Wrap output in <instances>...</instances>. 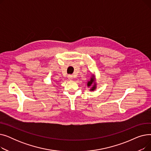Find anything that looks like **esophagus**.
<instances>
[{
	"label": "esophagus",
	"mask_w": 151,
	"mask_h": 151,
	"mask_svg": "<svg viewBox=\"0 0 151 151\" xmlns=\"http://www.w3.org/2000/svg\"><path fill=\"white\" fill-rule=\"evenodd\" d=\"M68 78L70 80H72V79H73V76H72V75H68Z\"/></svg>",
	"instance_id": "esophagus-1"
}]
</instances>
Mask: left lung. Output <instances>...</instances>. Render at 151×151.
<instances>
[{
    "label": "left lung",
    "instance_id": "8db88e82",
    "mask_svg": "<svg viewBox=\"0 0 151 151\" xmlns=\"http://www.w3.org/2000/svg\"><path fill=\"white\" fill-rule=\"evenodd\" d=\"M94 81V80H93V78H91V81H89V82H88V86H91V85L92 84V83ZM95 88H96V84H95L93 87H92V88L91 89V91H93L94 89H95Z\"/></svg>",
    "mask_w": 151,
    "mask_h": 151
}]
</instances>
